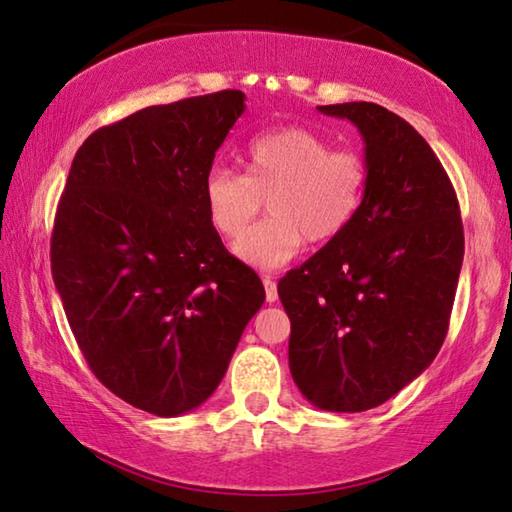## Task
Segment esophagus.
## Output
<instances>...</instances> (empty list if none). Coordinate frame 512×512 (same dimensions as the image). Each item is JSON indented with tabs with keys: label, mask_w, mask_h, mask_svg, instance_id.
<instances>
[{
	"label": "esophagus",
	"mask_w": 512,
	"mask_h": 512,
	"mask_svg": "<svg viewBox=\"0 0 512 512\" xmlns=\"http://www.w3.org/2000/svg\"><path fill=\"white\" fill-rule=\"evenodd\" d=\"M264 291H266V300H269V303H275V300H278V285H275V280L269 278V275L264 278Z\"/></svg>",
	"instance_id": "esophagus-1"
}]
</instances>
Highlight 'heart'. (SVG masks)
Wrapping results in <instances>:
<instances>
[{
    "label": "heart",
    "instance_id": "1",
    "mask_svg": "<svg viewBox=\"0 0 512 512\" xmlns=\"http://www.w3.org/2000/svg\"><path fill=\"white\" fill-rule=\"evenodd\" d=\"M246 175L214 168L202 198L223 239H237L264 199L270 218L234 243V255L259 271L287 266L305 241L328 243L351 227L369 186V161L360 150L337 148L307 127H278L248 141Z\"/></svg>",
    "mask_w": 512,
    "mask_h": 512
}]
</instances>
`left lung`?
<instances>
[{"instance_id":"obj_1","label":"left lung","mask_w":512,"mask_h":512,"mask_svg":"<svg viewBox=\"0 0 512 512\" xmlns=\"http://www.w3.org/2000/svg\"><path fill=\"white\" fill-rule=\"evenodd\" d=\"M319 111L360 129L369 186L342 237L278 282L289 369L316 408L364 412L442 348L465 234L449 175L415 127L373 102Z\"/></svg>"}]
</instances>
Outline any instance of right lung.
<instances>
[{
	"label": "right lung",
	"instance_id": "right-lung-1",
	"mask_svg": "<svg viewBox=\"0 0 512 512\" xmlns=\"http://www.w3.org/2000/svg\"><path fill=\"white\" fill-rule=\"evenodd\" d=\"M243 100L186 97L97 129L56 209L52 278L72 335L104 387L157 417L214 394L266 298L202 198Z\"/></svg>",
	"mask_w": 512,
	"mask_h": 512
}]
</instances>
